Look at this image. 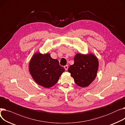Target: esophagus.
<instances>
[{
    "label": "esophagus",
    "mask_w": 125,
    "mask_h": 125,
    "mask_svg": "<svg viewBox=\"0 0 125 125\" xmlns=\"http://www.w3.org/2000/svg\"><path fill=\"white\" fill-rule=\"evenodd\" d=\"M64 68H65V69L66 70H67V69H68V65H65V66H64Z\"/></svg>",
    "instance_id": "obj_1"
}]
</instances>
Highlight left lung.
Instances as JSON below:
<instances>
[{
	"mask_svg": "<svg viewBox=\"0 0 125 125\" xmlns=\"http://www.w3.org/2000/svg\"><path fill=\"white\" fill-rule=\"evenodd\" d=\"M74 63L69 66L68 71L74 82L81 87L89 86L95 79L99 66L98 58L93 54H76Z\"/></svg>",
	"mask_w": 125,
	"mask_h": 125,
	"instance_id": "left-lung-1",
	"label": "left lung"
}]
</instances>
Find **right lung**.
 Instances as JSON below:
<instances>
[{
  "mask_svg": "<svg viewBox=\"0 0 125 125\" xmlns=\"http://www.w3.org/2000/svg\"><path fill=\"white\" fill-rule=\"evenodd\" d=\"M29 71L33 79L39 85L50 88L57 83L65 71L57 59L49 53L38 52L32 56L29 64Z\"/></svg>",
  "mask_w": 125,
  "mask_h": 125,
  "instance_id": "obj_1",
  "label": "right lung"
}]
</instances>
